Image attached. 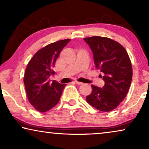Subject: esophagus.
<instances>
[{"label": "esophagus", "instance_id": "34e87169", "mask_svg": "<svg viewBox=\"0 0 149 149\" xmlns=\"http://www.w3.org/2000/svg\"><path fill=\"white\" fill-rule=\"evenodd\" d=\"M74 83H76V84H77V85H82L83 84V83H81V82H79V81H74Z\"/></svg>", "mask_w": 149, "mask_h": 149}]
</instances>
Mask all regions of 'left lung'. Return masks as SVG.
Masks as SVG:
<instances>
[{"mask_svg": "<svg viewBox=\"0 0 149 149\" xmlns=\"http://www.w3.org/2000/svg\"><path fill=\"white\" fill-rule=\"evenodd\" d=\"M93 53L95 66L103 73V87L91 85L92 91L86 100L103 112L115 109L129 91L132 66L125 48L115 40L102 36L83 38ZM102 77V76H101Z\"/></svg>", "mask_w": 149, "mask_h": 149, "instance_id": "1", "label": "left lung"}]
</instances>
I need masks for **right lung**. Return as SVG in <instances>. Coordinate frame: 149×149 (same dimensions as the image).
I'll return each mask as SVG.
<instances>
[{
	"label": "right lung",
	"mask_w": 149,
	"mask_h": 149,
	"mask_svg": "<svg viewBox=\"0 0 149 149\" xmlns=\"http://www.w3.org/2000/svg\"><path fill=\"white\" fill-rule=\"evenodd\" d=\"M70 39L60 40L38 50L28 62L24 83L28 101L36 111L45 113L54 107L60 100L66 84H60L49 77L61 51Z\"/></svg>",
	"instance_id": "add662e5"
}]
</instances>
